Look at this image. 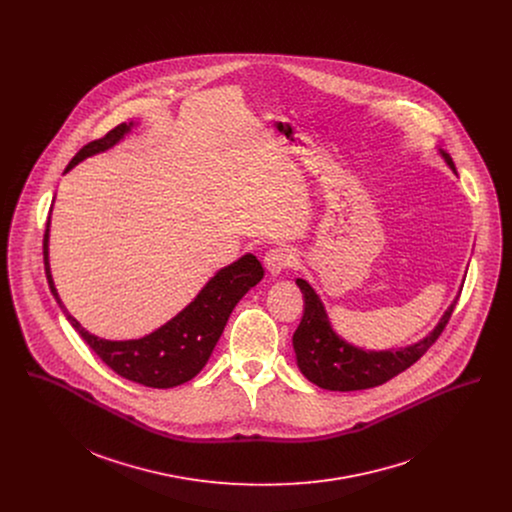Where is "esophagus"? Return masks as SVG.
Instances as JSON below:
<instances>
[{
	"label": "esophagus",
	"mask_w": 512,
	"mask_h": 512,
	"mask_svg": "<svg viewBox=\"0 0 512 512\" xmlns=\"http://www.w3.org/2000/svg\"><path fill=\"white\" fill-rule=\"evenodd\" d=\"M295 260H297V256L293 254L292 248H288V246H276V248H272V250L266 252V256H264V266H266V270H268L270 274L276 276V274H280L282 270L293 266Z\"/></svg>",
	"instance_id": "34e87169"
}]
</instances>
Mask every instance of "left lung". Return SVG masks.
Segmentation results:
<instances>
[{"label": "left lung", "instance_id": "left-lung-1", "mask_svg": "<svg viewBox=\"0 0 512 512\" xmlns=\"http://www.w3.org/2000/svg\"><path fill=\"white\" fill-rule=\"evenodd\" d=\"M443 157L447 165L455 171L451 157L447 153H443ZM295 284L299 286L305 299L301 323L293 333V351L297 357V366L307 380L325 390H365L384 384L386 380L404 372L418 359H422L428 349L438 341L455 309L453 303L441 317L438 327L416 345L398 351H363L345 343L333 333L319 295L313 292V288L305 280H297Z\"/></svg>", "mask_w": 512, "mask_h": 512}]
</instances>
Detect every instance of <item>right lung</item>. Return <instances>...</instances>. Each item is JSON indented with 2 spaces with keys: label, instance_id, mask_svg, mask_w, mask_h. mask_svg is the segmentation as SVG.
Masks as SVG:
<instances>
[{
  "label": "right lung",
  "instance_id": "obj_1",
  "mask_svg": "<svg viewBox=\"0 0 512 512\" xmlns=\"http://www.w3.org/2000/svg\"><path fill=\"white\" fill-rule=\"evenodd\" d=\"M130 128L132 124H120L104 138L86 144L74 155L65 171L73 169L84 157L118 144L124 134L130 132ZM47 244L49 222L43 236L45 274L51 293L55 295L69 323L86 341V345L116 374L149 388H173L197 376L203 366L207 365L234 305L264 278L260 260L252 254H246L238 262L222 268L177 317H173L151 335L132 341H106L88 333L63 305L51 278Z\"/></svg>",
  "mask_w": 512,
  "mask_h": 512
}]
</instances>
